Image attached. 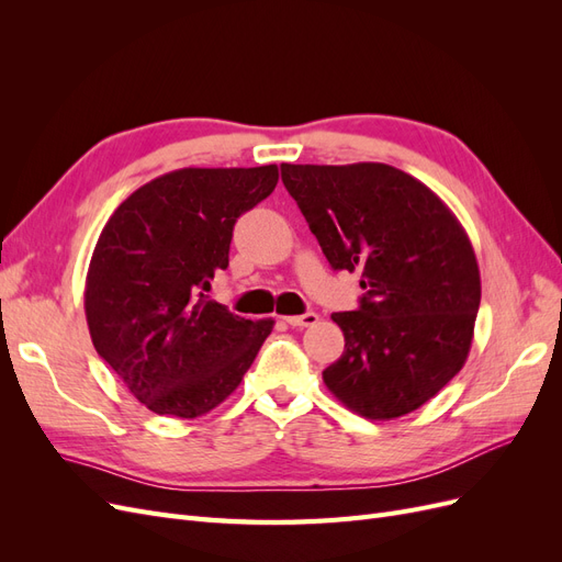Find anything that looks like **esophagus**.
I'll return each mask as SVG.
<instances>
[{
    "label": "esophagus",
    "instance_id": "esophagus-1",
    "mask_svg": "<svg viewBox=\"0 0 562 562\" xmlns=\"http://www.w3.org/2000/svg\"><path fill=\"white\" fill-rule=\"evenodd\" d=\"M285 323L293 328H310L316 326L318 323V314L316 312H307V314H300V316H285Z\"/></svg>",
    "mask_w": 562,
    "mask_h": 562
}]
</instances>
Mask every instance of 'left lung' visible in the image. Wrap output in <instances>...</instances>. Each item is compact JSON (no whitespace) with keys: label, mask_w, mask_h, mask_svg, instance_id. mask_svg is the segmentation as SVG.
Returning <instances> with one entry per match:
<instances>
[{"label":"left lung","mask_w":562,"mask_h":562,"mask_svg":"<svg viewBox=\"0 0 562 562\" xmlns=\"http://www.w3.org/2000/svg\"><path fill=\"white\" fill-rule=\"evenodd\" d=\"M285 190L333 269L361 271L356 312H337L345 351L323 370L366 419L417 411L462 366L481 304L464 227L427 184L389 164H281Z\"/></svg>","instance_id":"8db88e82"}]
</instances>
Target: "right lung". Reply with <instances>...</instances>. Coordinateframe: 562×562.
<instances>
[{
	"label": "right lung",
	"mask_w": 562,
	"mask_h": 562,
	"mask_svg": "<svg viewBox=\"0 0 562 562\" xmlns=\"http://www.w3.org/2000/svg\"><path fill=\"white\" fill-rule=\"evenodd\" d=\"M279 182L277 164L178 168L138 187L98 236L83 310L93 347L151 413L194 419L241 384L274 321L206 297L236 217Z\"/></svg>",
	"instance_id": "obj_1"
}]
</instances>
